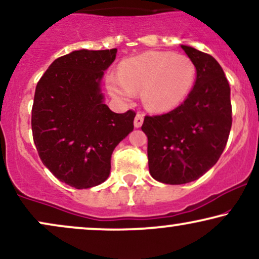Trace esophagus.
Masks as SVG:
<instances>
[{
	"label": "esophagus",
	"mask_w": 259,
	"mask_h": 259,
	"mask_svg": "<svg viewBox=\"0 0 259 259\" xmlns=\"http://www.w3.org/2000/svg\"><path fill=\"white\" fill-rule=\"evenodd\" d=\"M143 121H144V114H143V113L137 114L136 119H135V127H136V128H139V127L142 126Z\"/></svg>",
	"instance_id": "34e87169"
}]
</instances>
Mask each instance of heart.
<instances>
[{"label":"heart","mask_w":259,"mask_h":259,"mask_svg":"<svg viewBox=\"0 0 259 259\" xmlns=\"http://www.w3.org/2000/svg\"><path fill=\"white\" fill-rule=\"evenodd\" d=\"M196 66L190 57L164 52H148L122 62L120 73L107 76L110 94L120 101L132 100L143 89L149 109L163 113L186 100L196 81Z\"/></svg>","instance_id":"obj_1"}]
</instances>
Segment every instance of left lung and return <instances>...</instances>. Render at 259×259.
I'll return each instance as SVG.
<instances>
[{
    "label": "left lung",
    "instance_id": "obj_1",
    "mask_svg": "<svg viewBox=\"0 0 259 259\" xmlns=\"http://www.w3.org/2000/svg\"><path fill=\"white\" fill-rule=\"evenodd\" d=\"M196 66L192 91L163 115L145 116L149 170L159 183L197 180L216 164L232 127L231 88L222 67L209 54L181 46Z\"/></svg>",
    "mask_w": 259,
    "mask_h": 259
}]
</instances>
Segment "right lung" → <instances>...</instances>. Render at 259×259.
<instances>
[{
    "label": "right lung",
    "mask_w": 259,
    "mask_h": 259,
    "mask_svg": "<svg viewBox=\"0 0 259 259\" xmlns=\"http://www.w3.org/2000/svg\"><path fill=\"white\" fill-rule=\"evenodd\" d=\"M117 49L75 50L59 57L39 79L32 105L38 155L54 177L90 188L107 180L116 145L133 131L136 113L104 104L101 80Z\"/></svg>",
    "instance_id": "add662e5"
}]
</instances>
